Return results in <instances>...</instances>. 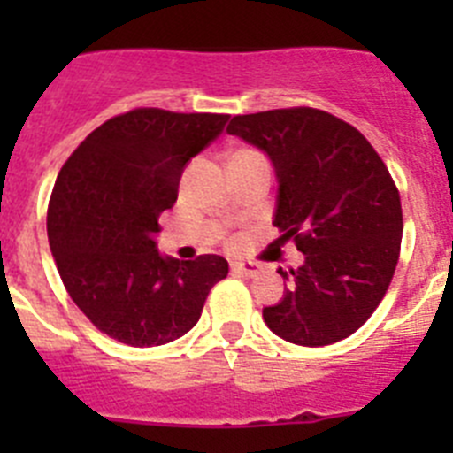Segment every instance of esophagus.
Wrapping results in <instances>:
<instances>
[{"label":"esophagus","instance_id":"1","mask_svg":"<svg viewBox=\"0 0 453 453\" xmlns=\"http://www.w3.org/2000/svg\"><path fill=\"white\" fill-rule=\"evenodd\" d=\"M231 270L234 272H238V274H245V276H256L258 274V265H256V263H234V265H231Z\"/></svg>","mask_w":453,"mask_h":453}]
</instances>
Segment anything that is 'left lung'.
Listing matches in <instances>:
<instances>
[{
    "mask_svg": "<svg viewBox=\"0 0 453 453\" xmlns=\"http://www.w3.org/2000/svg\"><path fill=\"white\" fill-rule=\"evenodd\" d=\"M267 154L276 188L279 240H295L303 265L263 308L279 338L334 345L358 331L381 303L402 245V202L381 156L351 124L318 108L238 115L226 127Z\"/></svg>",
    "mask_w": 453,
    "mask_h": 453,
    "instance_id": "obj_1",
    "label": "left lung"
}]
</instances>
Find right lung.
<instances>
[{
  "instance_id": "right-lung-1",
  "label": "right lung",
  "mask_w": 453,
  "mask_h": 453,
  "mask_svg": "<svg viewBox=\"0 0 453 453\" xmlns=\"http://www.w3.org/2000/svg\"><path fill=\"white\" fill-rule=\"evenodd\" d=\"M226 122L135 108L92 131L58 172L47 211L51 254L72 302L102 334L131 347L181 338L229 272L222 256L174 261L156 250L183 170Z\"/></svg>"
}]
</instances>
